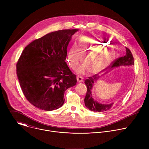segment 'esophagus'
I'll use <instances>...</instances> for the list:
<instances>
[{
    "label": "esophagus",
    "mask_w": 149,
    "mask_h": 149,
    "mask_svg": "<svg viewBox=\"0 0 149 149\" xmlns=\"http://www.w3.org/2000/svg\"><path fill=\"white\" fill-rule=\"evenodd\" d=\"M77 82H78V83L82 82L84 81L83 78H82L81 77H77Z\"/></svg>",
    "instance_id": "1"
}]
</instances>
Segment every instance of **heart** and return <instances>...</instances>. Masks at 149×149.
I'll return each instance as SVG.
<instances>
[{
  "mask_svg": "<svg viewBox=\"0 0 149 149\" xmlns=\"http://www.w3.org/2000/svg\"><path fill=\"white\" fill-rule=\"evenodd\" d=\"M83 63L77 70L79 74H84L90 71L91 74H98L104 70L113 61L115 54L109 47L107 41L101 38L84 36L79 40L78 47L74 44L67 55V62L73 70L79 63Z\"/></svg>",
  "mask_w": 149,
  "mask_h": 149,
  "instance_id": "obj_1",
  "label": "heart"
}]
</instances>
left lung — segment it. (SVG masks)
<instances>
[{
    "instance_id": "obj_1",
    "label": "left lung",
    "mask_w": 149,
    "mask_h": 149,
    "mask_svg": "<svg viewBox=\"0 0 149 149\" xmlns=\"http://www.w3.org/2000/svg\"><path fill=\"white\" fill-rule=\"evenodd\" d=\"M134 65V58L132 54L129 49L126 48V54L125 56L120 57L116 59L113 64L112 65L111 68L105 74L110 72L113 68L125 66V67H133ZM100 76H97L95 75L93 77H89L85 81V84L86 85L87 91L86 97L84 98V103L86 107L92 111L95 112H105L110 110L113 106L114 103L110 104H101L97 101L92 95L93 87L94 86L95 83L97 82V81L100 78Z\"/></svg>"
}]
</instances>
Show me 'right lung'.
<instances>
[{
  "instance_id": "right-lung-1",
  "label": "right lung",
  "mask_w": 149,
  "mask_h": 149,
  "mask_svg": "<svg viewBox=\"0 0 149 149\" xmlns=\"http://www.w3.org/2000/svg\"><path fill=\"white\" fill-rule=\"evenodd\" d=\"M78 29L51 32L26 47L16 64V74L26 98L45 111L64 103L65 91L77 83L65 59L72 36Z\"/></svg>"
}]
</instances>
